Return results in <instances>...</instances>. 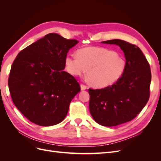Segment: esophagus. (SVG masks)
I'll list each match as a JSON object with an SVG mask.
<instances>
[{
    "label": "esophagus",
    "instance_id": "34e87169",
    "mask_svg": "<svg viewBox=\"0 0 161 161\" xmlns=\"http://www.w3.org/2000/svg\"><path fill=\"white\" fill-rule=\"evenodd\" d=\"M87 89V86L83 84H81L80 85V89L81 91H84V90H86Z\"/></svg>",
    "mask_w": 161,
    "mask_h": 161
}]
</instances>
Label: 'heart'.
Instances as JSON below:
<instances>
[{
    "label": "heart",
    "instance_id": "heart-1",
    "mask_svg": "<svg viewBox=\"0 0 161 161\" xmlns=\"http://www.w3.org/2000/svg\"><path fill=\"white\" fill-rule=\"evenodd\" d=\"M68 72L75 76L84 75L86 69L91 84L97 88L114 85L125 70L124 58L117 52L103 47H88L77 51L76 56H67L65 60Z\"/></svg>",
    "mask_w": 161,
    "mask_h": 161
}]
</instances>
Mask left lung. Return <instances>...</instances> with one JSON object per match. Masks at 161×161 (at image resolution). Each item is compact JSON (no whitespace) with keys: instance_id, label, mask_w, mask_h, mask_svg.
Masks as SVG:
<instances>
[{"instance_id":"left-lung-1","label":"left lung","mask_w":161,"mask_h":161,"mask_svg":"<svg viewBox=\"0 0 161 161\" xmlns=\"http://www.w3.org/2000/svg\"><path fill=\"white\" fill-rule=\"evenodd\" d=\"M102 43L119 46L126 62L124 75L115 83L104 89H89L92 118L101 125L111 127L132 120L142 110L150 97L151 72L138 46L121 40Z\"/></svg>"}]
</instances>
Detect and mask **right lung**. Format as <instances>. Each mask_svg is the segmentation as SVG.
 Wrapping results in <instances>:
<instances>
[{
	"instance_id": "obj_1",
	"label": "right lung",
	"mask_w": 161,
	"mask_h": 161,
	"mask_svg": "<svg viewBox=\"0 0 161 161\" xmlns=\"http://www.w3.org/2000/svg\"><path fill=\"white\" fill-rule=\"evenodd\" d=\"M78 42L51 33L14 59L9 91L14 105L31 122L50 126L66 118L72 99L80 91L75 78L63 70L68 52Z\"/></svg>"
}]
</instances>
